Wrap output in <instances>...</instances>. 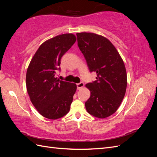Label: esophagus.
<instances>
[{"label": "esophagus", "instance_id": "esophagus-1", "mask_svg": "<svg viewBox=\"0 0 157 157\" xmlns=\"http://www.w3.org/2000/svg\"><path fill=\"white\" fill-rule=\"evenodd\" d=\"M84 83L82 82H80L78 84H77V89L78 90H80L81 88H82L84 87Z\"/></svg>", "mask_w": 157, "mask_h": 157}]
</instances>
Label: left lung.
Returning <instances> with one entry per match:
<instances>
[{"instance_id":"8db88e82","label":"left lung","mask_w":157,"mask_h":157,"mask_svg":"<svg viewBox=\"0 0 157 157\" xmlns=\"http://www.w3.org/2000/svg\"><path fill=\"white\" fill-rule=\"evenodd\" d=\"M78 46L96 80L86 84L90 97L85 103L92 116L104 118L115 113L127 86L125 65L115 47L105 37L91 33H77Z\"/></svg>"}]
</instances>
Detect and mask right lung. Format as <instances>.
<instances>
[{
	"label": "right lung",
	"mask_w": 157,
	"mask_h": 157,
	"mask_svg": "<svg viewBox=\"0 0 157 157\" xmlns=\"http://www.w3.org/2000/svg\"><path fill=\"white\" fill-rule=\"evenodd\" d=\"M76 41L71 33L56 36L42 43L29 63L26 86L30 99L41 115L49 119L63 117L70 110L77 90L74 83L55 77L61 58Z\"/></svg>",
	"instance_id": "obj_1"
}]
</instances>
